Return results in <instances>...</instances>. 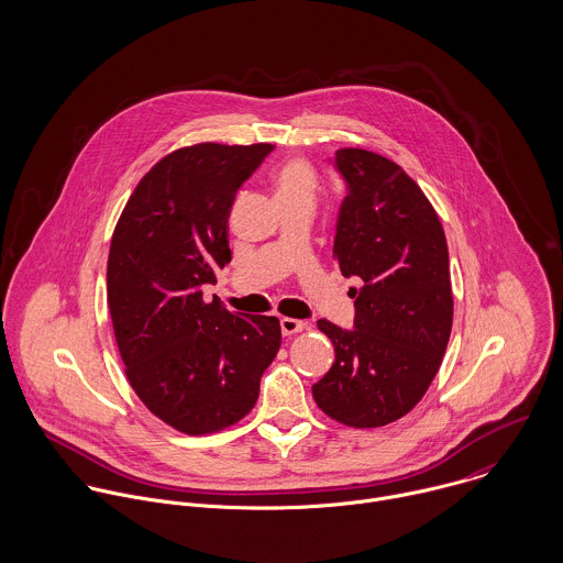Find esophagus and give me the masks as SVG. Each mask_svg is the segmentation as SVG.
<instances>
[{
  "label": "esophagus",
  "instance_id": "esophagus-1",
  "mask_svg": "<svg viewBox=\"0 0 563 563\" xmlns=\"http://www.w3.org/2000/svg\"><path fill=\"white\" fill-rule=\"evenodd\" d=\"M279 324H282V333L284 335H295V333L306 329V322L297 321V319H282Z\"/></svg>",
  "mask_w": 563,
  "mask_h": 563
}]
</instances>
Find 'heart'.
<instances>
[{
	"label": "heart",
	"mask_w": 563,
	"mask_h": 563,
	"mask_svg": "<svg viewBox=\"0 0 563 563\" xmlns=\"http://www.w3.org/2000/svg\"><path fill=\"white\" fill-rule=\"evenodd\" d=\"M319 188L317 170L306 158L284 162L273 175V190L279 203L284 201H314Z\"/></svg>",
	"instance_id": "b5f03b06"
}]
</instances>
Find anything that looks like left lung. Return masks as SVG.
Segmentation results:
<instances>
[{"label":"left lung","instance_id":"left-lung-1","mask_svg":"<svg viewBox=\"0 0 563 563\" xmlns=\"http://www.w3.org/2000/svg\"><path fill=\"white\" fill-rule=\"evenodd\" d=\"M344 197L333 257L357 277L353 329L319 321L335 362L312 386L322 411L349 427L399 420L431 386L453 324L449 249L442 223L397 162L366 150H338Z\"/></svg>","mask_w":563,"mask_h":563}]
</instances>
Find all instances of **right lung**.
Here are the masks:
<instances>
[{
    "mask_svg": "<svg viewBox=\"0 0 563 563\" xmlns=\"http://www.w3.org/2000/svg\"><path fill=\"white\" fill-rule=\"evenodd\" d=\"M271 152L268 143H199L164 156L112 234L108 308L128 382L152 413L188 435L244 418L282 344L275 317L203 301V286L232 260L236 192Z\"/></svg>",
    "mask_w": 563,
    "mask_h": 563,
    "instance_id": "obj_1",
    "label": "right lung"
}]
</instances>
